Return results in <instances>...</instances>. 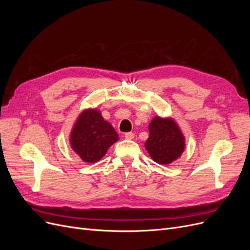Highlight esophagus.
<instances>
[{"mask_svg":"<svg viewBox=\"0 0 250 250\" xmlns=\"http://www.w3.org/2000/svg\"><path fill=\"white\" fill-rule=\"evenodd\" d=\"M134 138V134L132 132H126L125 133V139L126 140H132Z\"/></svg>","mask_w":250,"mask_h":250,"instance_id":"esophagus-1","label":"esophagus"}]
</instances>
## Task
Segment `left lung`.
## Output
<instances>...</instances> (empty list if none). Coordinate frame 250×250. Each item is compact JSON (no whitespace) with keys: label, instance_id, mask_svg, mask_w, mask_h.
<instances>
[{"label":"left lung","instance_id":"obj_1","mask_svg":"<svg viewBox=\"0 0 250 250\" xmlns=\"http://www.w3.org/2000/svg\"><path fill=\"white\" fill-rule=\"evenodd\" d=\"M149 132L145 147L154 162L167 165L184 152L185 139L172 119L155 117L149 125Z\"/></svg>","mask_w":250,"mask_h":250}]
</instances>
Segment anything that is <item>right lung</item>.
Segmentation results:
<instances>
[{
    "label": "right lung",
    "instance_id": "right-lung-1",
    "mask_svg": "<svg viewBox=\"0 0 250 250\" xmlns=\"http://www.w3.org/2000/svg\"><path fill=\"white\" fill-rule=\"evenodd\" d=\"M119 135L96 109L81 112L71 132V146L83 162L96 163L116 143Z\"/></svg>",
    "mask_w": 250,
    "mask_h": 250
}]
</instances>
